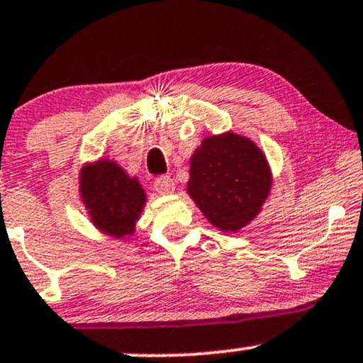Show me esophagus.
I'll return each mask as SVG.
<instances>
[{
    "label": "esophagus",
    "instance_id": "esophagus-1",
    "mask_svg": "<svg viewBox=\"0 0 363 363\" xmlns=\"http://www.w3.org/2000/svg\"><path fill=\"white\" fill-rule=\"evenodd\" d=\"M175 189V182L172 177H160L155 181V191L158 194H172Z\"/></svg>",
    "mask_w": 363,
    "mask_h": 363
}]
</instances>
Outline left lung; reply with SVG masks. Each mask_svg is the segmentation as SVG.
Listing matches in <instances>:
<instances>
[{
  "label": "left lung",
  "mask_w": 363,
  "mask_h": 363,
  "mask_svg": "<svg viewBox=\"0 0 363 363\" xmlns=\"http://www.w3.org/2000/svg\"><path fill=\"white\" fill-rule=\"evenodd\" d=\"M272 181L264 151L227 130L205 138L191 155L186 191L210 224L234 234L262 212Z\"/></svg>",
  "instance_id": "8db88e82"
}]
</instances>
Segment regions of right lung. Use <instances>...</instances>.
<instances>
[{
	"instance_id": "1",
	"label": "right lung",
	"mask_w": 363,
	"mask_h": 363,
	"mask_svg": "<svg viewBox=\"0 0 363 363\" xmlns=\"http://www.w3.org/2000/svg\"><path fill=\"white\" fill-rule=\"evenodd\" d=\"M79 198L91 224L115 240L136 233V224L148 200L138 177L127 174L111 158H99L81 167Z\"/></svg>"
}]
</instances>
